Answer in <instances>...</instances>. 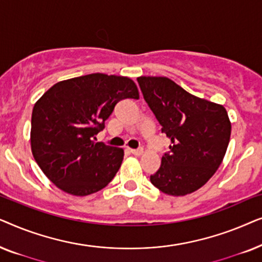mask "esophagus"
Wrapping results in <instances>:
<instances>
[{
	"label": "esophagus",
	"mask_w": 262,
	"mask_h": 262,
	"mask_svg": "<svg viewBox=\"0 0 262 262\" xmlns=\"http://www.w3.org/2000/svg\"><path fill=\"white\" fill-rule=\"evenodd\" d=\"M128 151H130L132 155H136V156H141L143 152H144V150H143L142 148L139 149H128Z\"/></svg>",
	"instance_id": "obj_1"
}]
</instances>
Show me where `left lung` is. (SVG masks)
Segmentation results:
<instances>
[{
  "instance_id": "obj_1",
  "label": "left lung",
  "mask_w": 262,
  "mask_h": 262,
  "mask_svg": "<svg viewBox=\"0 0 262 262\" xmlns=\"http://www.w3.org/2000/svg\"><path fill=\"white\" fill-rule=\"evenodd\" d=\"M139 87L170 139L151 184L181 196L203 187L216 173L230 141L231 123L222 105L189 94L168 77L141 76Z\"/></svg>"
}]
</instances>
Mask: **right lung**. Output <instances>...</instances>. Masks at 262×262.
Here are the masks:
<instances>
[{
	"label": "right lung",
	"instance_id": "obj_1",
	"mask_svg": "<svg viewBox=\"0 0 262 262\" xmlns=\"http://www.w3.org/2000/svg\"><path fill=\"white\" fill-rule=\"evenodd\" d=\"M123 99H139L131 78L89 74L53 84L35 102L31 149L57 187L76 196L106 187L119 170L124 150L95 142Z\"/></svg>",
	"mask_w": 262,
	"mask_h": 262
}]
</instances>
